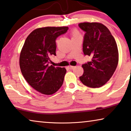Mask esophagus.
<instances>
[{"label": "esophagus", "mask_w": 131, "mask_h": 131, "mask_svg": "<svg viewBox=\"0 0 131 131\" xmlns=\"http://www.w3.org/2000/svg\"><path fill=\"white\" fill-rule=\"evenodd\" d=\"M68 67H69V69H70V70H73L75 68L74 66H69Z\"/></svg>", "instance_id": "esophagus-1"}]
</instances>
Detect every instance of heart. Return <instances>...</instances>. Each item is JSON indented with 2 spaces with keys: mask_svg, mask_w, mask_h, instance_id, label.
<instances>
[{
  "mask_svg": "<svg viewBox=\"0 0 131 131\" xmlns=\"http://www.w3.org/2000/svg\"><path fill=\"white\" fill-rule=\"evenodd\" d=\"M78 34H79V32H78V31H77V29H73V31H71V35H72V37H73V36L78 35Z\"/></svg>",
  "mask_w": 131,
  "mask_h": 131,
  "instance_id": "b5f03b06",
  "label": "heart"
}]
</instances>
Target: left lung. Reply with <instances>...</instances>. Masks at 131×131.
<instances>
[{
    "instance_id": "obj_1",
    "label": "left lung",
    "mask_w": 131,
    "mask_h": 131,
    "mask_svg": "<svg viewBox=\"0 0 131 131\" xmlns=\"http://www.w3.org/2000/svg\"><path fill=\"white\" fill-rule=\"evenodd\" d=\"M79 27L85 31L83 51L92 61L83 64L84 70L80 80L92 88L103 86L112 76L119 61L115 39L106 26L99 22H83Z\"/></svg>"
}]
</instances>
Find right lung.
Segmentation results:
<instances>
[{
	"label": "right lung",
	"mask_w": 131,
	"mask_h": 131,
	"mask_svg": "<svg viewBox=\"0 0 131 131\" xmlns=\"http://www.w3.org/2000/svg\"><path fill=\"white\" fill-rule=\"evenodd\" d=\"M67 26L37 28L28 36L20 51L19 66L28 84L41 94L51 95L62 85L66 69L49 66L56 56V39L66 33Z\"/></svg>",
	"instance_id": "obj_1"
}]
</instances>
